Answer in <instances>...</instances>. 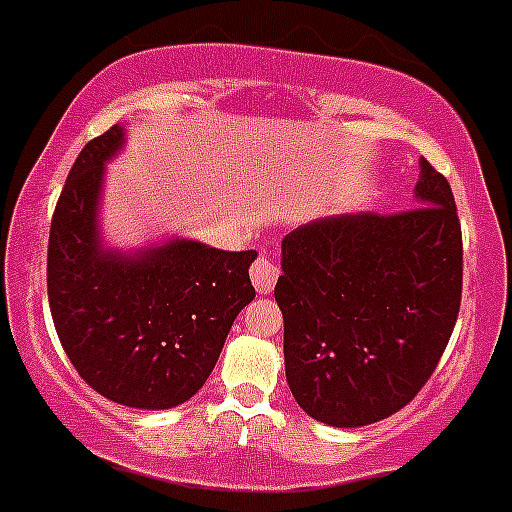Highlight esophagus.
I'll list each match as a JSON object with an SVG mask.
<instances>
[{"instance_id": "esophagus-1", "label": "esophagus", "mask_w": 512, "mask_h": 512, "mask_svg": "<svg viewBox=\"0 0 512 512\" xmlns=\"http://www.w3.org/2000/svg\"><path fill=\"white\" fill-rule=\"evenodd\" d=\"M276 276H279V269H276L274 261H269L266 256H259V259L251 264V281L259 294H269L271 289H274Z\"/></svg>"}]
</instances>
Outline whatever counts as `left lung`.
<instances>
[{
	"mask_svg": "<svg viewBox=\"0 0 512 512\" xmlns=\"http://www.w3.org/2000/svg\"><path fill=\"white\" fill-rule=\"evenodd\" d=\"M419 205L307 223L281 241L274 297L297 403L365 426L414 401L462 302V225L447 177L421 159Z\"/></svg>",
	"mask_w": 512,
	"mask_h": 512,
	"instance_id": "obj_1",
	"label": "left lung"
}]
</instances>
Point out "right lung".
<instances>
[{
  "label": "right lung",
  "instance_id": "right-lung-1",
  "mask_svg": "<svg viewBox=\"0 0 512 512\" xmlns=\"http://www.w3.org/2000/svg\"><path fill=\"white\" fill-rule=\"evenodd\" d=\"M124 142L111 126L70 167L48 243L55 332L83 381L134 409H172L203 388L233 320L256 297V251L172 241L137 256L103 253L96 203L103 162Z\"/></svg>",
  "mask_w": 512,
  "mask_h": 512
}]
</instances>
